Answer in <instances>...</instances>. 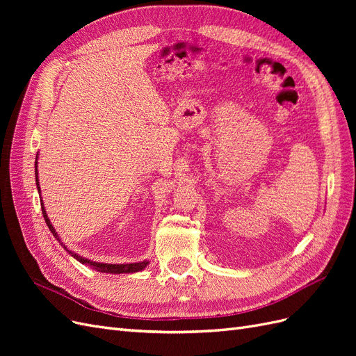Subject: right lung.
<instances>
[{
    "label": "right lung",
    "mask_w": 356,
    "mask_h": 356,
    "mask_svg": "<svg viewBox=\"0 0 356 356\" xmlns=\"http://www.w3.org/2000/svg\"><path fill=\"white\" fill-rule=\"evenodd\" d=\"M37 159H38V156H37ZM37 159H35V182H37V188H38V193H40V184H38V170H37ZM41 211H42V217H44V220H46V224H47V227H49V230L53 233V236H55V238L59 241V243L65 248V250L75 258V260H79L81 264H86V266H90L93 270H96V272H101V273H114V275H120V273H135V272H141V270H144V268L147 267V264H148V261L145 260V261H141V263H129V264H108V263H96V261H92V260H89V258H84V257H80L79 254H75V252H72V251H70L68 248L65 246V243H63L60 239H59V236H58V233H56V230H55V227H53L51 225V222H50V220L47 218V213H46V209H44V207H42V202H41Z\"/></svg>",
    "instance_id": "add662e5"
}]
</instances>
